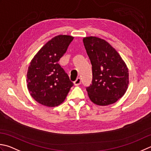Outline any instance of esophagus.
Instances as JSON below:
<instances>
[{"label": "esophagus", "instance_id": "esophagus-1", "mask_svg": "<svg viewBox=\"0 0 151 151\" xmlns=\"http://www.w3.org/2000/svg\"><path fill=\"white\" fill-rule=\"evenodd\" d=\"M81 84V78H77L76 81L74 82V84L75 86H78Z\"/></svg>", "mask_w": 151, "mask_h": 151}]
</instances>
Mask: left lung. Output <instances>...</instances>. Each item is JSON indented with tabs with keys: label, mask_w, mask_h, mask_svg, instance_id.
<instances>
[{
	"label": "left lung",
	"mask_w": 151,
	"mask_h": 151,
	"mask_svg": "<svg viewBox=\"0 0 151 151\" xmlns=\"http://www.w3.org/2000/svg\"><path fill=\"white\" fill-rule=\"evenodd\" d=\"M92 66V81L86 87L91 101L98 105L116 102L129 84L128 69L119 53L107 41L96 37L83 38Z\"/></svg>",
	"instance_id": "1"
}]
</instances>
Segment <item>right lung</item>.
<instances>
[{"label": "right lung", "instance_id": "obj_1", "mask_svg": "<svg viewBox=\"0 0 151 151\" xmlns=\"http://www.w3.org/2000/svg\"><path fill=\"white\" fill-rule=\"evenodd\" d=\"M74 37L58 35L35 55L27 74V88L38 103L55 107L64 101L73 84L58 62L66 52Z\"/></svg>", "mask_w": 151, "mask_h": 151}]
</instances>
